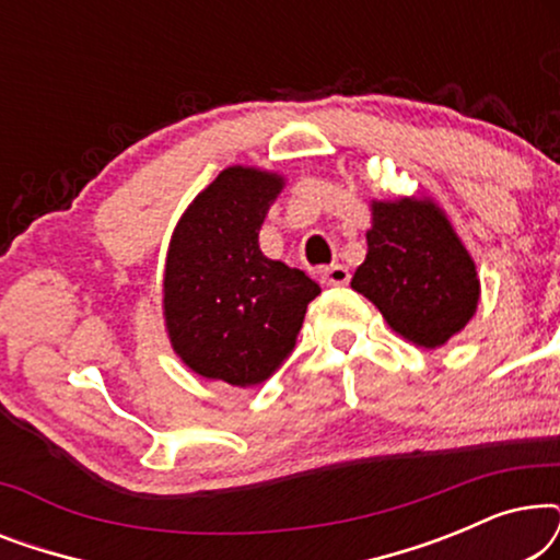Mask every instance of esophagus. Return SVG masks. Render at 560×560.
Instances as JSON below:
<instances>
[{
    "instance_id": "esophagus-1",
    "label": "esophagus",
    "mask_w": 560,
    "mask_h": 560,
    "mask_svg": "<svg viewBox=\"0 0 560 560\" xmlns=\"http://www.w3.org/2000/svg\"><path fill=\"white\" fill-rule=\"evenodd\" d=\"M349 278H351V275L343 265H331V267H326V270H320V282H324L326 288L347 285Z\"/></svg>"
}]
</instances>
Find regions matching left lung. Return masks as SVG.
<instances>
[{
	"label": "left lung",
	"instance_id": "8db88e82",
	"mask_svg": "<svg viewBox=\"0 0 560 560\" xmlns=\"http://www.w3.org/2000/svg\"><path fill=\"white\" fill-rule=\"evenodd\" d=\"M366 257L351 288L418 349H439L477 313V265L431 196L372 198Z\"/></svg>",
	"mask_w": 560,
	"mask_h": 560
}]
</instances>
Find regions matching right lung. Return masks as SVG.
Returning <instances> with one entry per match:
<instances>
[{"label":"right lung","mask_w":560,"mask_h":560,"mask_svg":"<svg viewBox=\"0 0 560 560\" xmlns=\"http://www.w3.org/2000/svg\"><path fill=\"white\" fill-rule=\"evenodd\" d=\"M285 175L229 165L183 211L167 244L163 318L190 372L255 387L295 347L320 293L303 270L259 249V229Z\"/></svg>","instance_id":"right-lung-1"}]
</instances>
